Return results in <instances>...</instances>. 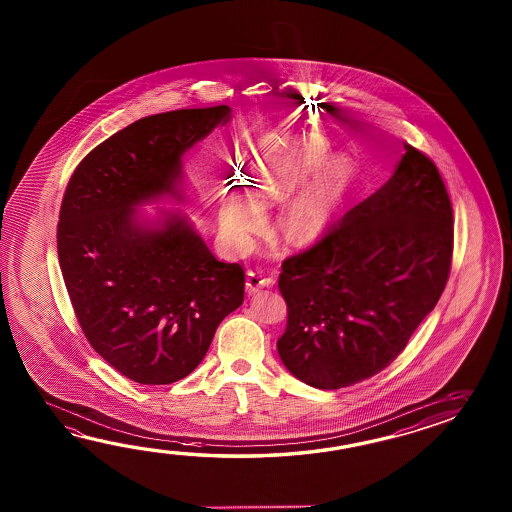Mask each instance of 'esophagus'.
<instances>
[{"instance_id": "1", "label": "esophagus", "mask_w": 512, "mask_h": 512, "mask_svg": "<svg viewBox=\"0 0 512 512\" xmlns=\"http://www.w3.org/2000/svg\"><path fill=\"white\" fill-rule=\"evenodd\" d=\"M271 283V280H267L260 271H249L247 272V291L249 293H258L263 287H267Z\"/></svg>"}]
</instances>
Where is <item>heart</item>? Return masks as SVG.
I'll return each instance as SVG.
<instances>
[{
    "label": "heart",
    "instance_id": "heart-1",
    "mask_svg": "<svg viewBox=\"0 0 512 512\" xmlns=\"http://www.w3.org/2000/svg\"><path fill=\"white\" fill-rule=\"evenodd\" d=\"M313 161L315 159L309 157L305 161V166ZM294 168H296L294 164L289 168L274 166V164H265L256 168L252 166L247 172V181H251V185H256V190L261 197L271 199L282 194L283 175ZM340 177H342V166H335L322 185L316 186L315 190L307 192L287 205L283 212V225L289 234L298 238L309 236V234H315L316 230L326 223L331 214V208L337 201ZM219 218H221L223 229L227 230L234 240L245 241L251 236L252 230L260 225L263 219V207L258 199L241 192L238 188H227L221 194Z\"/></svg>",
    "mask_w": 512,
    "mask_h": 512
}]
</instances>
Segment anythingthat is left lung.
Returning a JSON list of instances; mask_svg holds the SVG:
<instances>
[{
	"instance_id": "left-lung-1",
	"label": "left lung",
	"mask_w": 512,
	"mask_h": 512,
	"mask_svg": "<svg viewBox=\"0 0 512 512\" xmlns=\"http://www.w3.org/2000/svg\"><path fill=\"white\" fill-rule=\"evenodd\" d=\"M454 214L434 161L404 142L384 185L287 256L278 287L287 329L285 368L338 390L388 368L445 291Z\"/></svg>"
}]
</instances>
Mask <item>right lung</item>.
Returning <instances> with one entry per match:
<instances>
[{
  "instance_id": "add662e5",
  "label": "right lung",
  "mask_w": 512,
  "mask_h": 512,
  "mask_svg": "<svg viewBox=\"0 0 512 512\" xmlns=\"http://www.w3.org/2000/svg\"><path fill=\"white\" fill-rule=\"evenodd\" d=\"M229 119V106H214L135 120L67 183L56 247L69 300L91 348L139 384L185 379L243 304L240 263L219 261L181 216L152 229L133 208L175 194L183 152Z\"/></svg>"
}]
</instances>
